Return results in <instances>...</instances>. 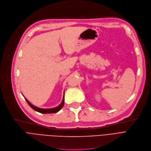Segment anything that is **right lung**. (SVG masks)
<instances>
[{
  "mask_svg": "<svg viewBox=\"0 0 151 151\" xmlns=\"http://www.w3.org/2000/svg\"><path fill=\"white\" fill-rule=\"evenodd\" d=\"M24 99H25L26 101H27V102L29 106L32 109L35 110V111H36V112H38L41 113V114H55V113H57L63 107V105H64V96H63V100H62L61 104L59 105V106L55 107V108H52V109H41V108L33 106L32 104H31L27 99H26V98H24Z\"/></svg>",
  "mask_w": 151,
  "mask_h": 151,
  "instance_id": "obj_1",
  "label": "right lung"
}]
</instances>
